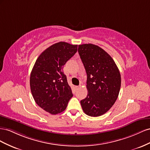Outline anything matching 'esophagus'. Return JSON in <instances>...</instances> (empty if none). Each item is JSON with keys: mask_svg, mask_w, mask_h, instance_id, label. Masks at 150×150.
Wrapping results in <instances>:
<instances>
[{"mask_svg": "<svg viewBox=\"0 0 150 150\" xmlns=\"http://www.w3.org/2000/svg\"><path fill=\"white\" fill-rule=\"evenodd\" d=\"M75 90H76V91H77V90L80 88V86H75Z\"/></svg>", "mask_w": 150, "mask_h": 150, "instance_id": "esophagus-1", "label": "esophagus"}]
</instances>
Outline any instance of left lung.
Segmentation results:
<instances>
[{"mask_svg":"<svg viewBox=\"0 0 150 150\" xmlns=\"http://www.w3.org/2000/svg\"><path fill=\"white\" fill-rule=\"evenodd\" d=\"M78 51L87 73V97L80 101L83 112L91 117L104 114L112 108L120 91L121 78L110 55L93 44L79 45Z\"/></svg>","mask_w":150,"mask_h":150,"instance_id":"1","label":"left lung"}]
</instances>
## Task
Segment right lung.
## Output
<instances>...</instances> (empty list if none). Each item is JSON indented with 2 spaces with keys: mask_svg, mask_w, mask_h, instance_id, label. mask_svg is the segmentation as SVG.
<instances>
[{
  "mask_svg": "<svg viewBox=\"0 0 150 150\" xmlns=\"http://www.w3.org/2000/svg\"><path fill=\"white\" fill-rule=\"evenodd\" d=\"M78 45L59 42L46 49L35 63L30 87L36 103L51 114L62 112L73 97L63 68L77 51Z\"/></svg>",
  "mask_w": 150,
  "mask_h": 150,
  "instance_id": "1",
  "label": "right lung"
}]
</instances>
